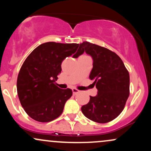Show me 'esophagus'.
<instances>
[{
  "label": "esophagus",
  "instance_id": "1",
  "mask_svg": "<svg viewBox=\"0 0 151 151\" xmlns=\"http://www.w3.org/2000/svg\"><path fill=\"white\" fill-rule=\"evenodd\" d=\"M72 92H73V94L75 95L77 94V93H78L79 92V91L77 89H75V88H74V89H72Z\"/></svg>",
  "mask_w": 151,
  "mask_h": 151
}]
</instances>
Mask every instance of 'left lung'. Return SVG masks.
<instances>
[{
  "mask_svg": "<svg viewBox=\"0 0 151 151\" xmlns=\"http://www.w3.org/2000/svg\"><path fill=\"white\" fill-rule=\"evenodd\" d=\"M79 47L93 59L89 78L98 90L97 95L90 96L89 103L81 106V111L95 122L111 121L122 112L129 96V72L121 59L107 48L89 42L81 43Z\"/></svg>",
  "mask_w": 151,
  "mask_h": 151,
  "instance_id": "8db88e82",
  "label": "left lung"
}]
</instances>
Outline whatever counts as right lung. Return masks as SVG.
Returning <instances> with one entry per match:
<instances>
[{
    "instance_id": "obj_1",
    "label": "right lung",
    "mask_w": 151,
    "mask_h": 151,
    "mask_svg": "<svg viewBox=\"0 0 151 151\" xmlns=\"http://www.w3.org/2000/svg\"><path fill=\"white\" fill-rule=\"evenodd\" d=\"M79 45L77 43H43L23 62L17 79V91L22 108L32 119L50 122L63 112L72 91L60 89L55 81L66 58L75 52L78 56L84 53Z\"/></svg>"
}]
</instances>
